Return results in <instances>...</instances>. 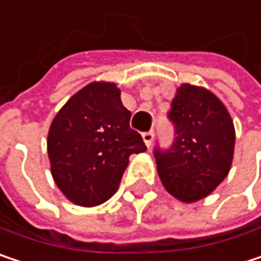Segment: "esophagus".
Wrapping results in <instances>:
<instances>
[{
	"label": "esophagus",
	"mask_w": 261,
	"mask_h": 261,
	"mask_svg": "<svg viewBox=\"0 0 261 261\" xmlns=\"http://www.w3.org/2000/svg\"><path fill=\"white\" fill-rule=\"evenodd\" d=\"M142 137H143V142L146 143V146L149 148V146L152 145V140H154V131H145V133L142 134Z\"/></svg>",
	"instance_id": "esophagus-1"
}]
</instances>
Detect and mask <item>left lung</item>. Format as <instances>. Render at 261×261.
I'll use <instances>...</instances> for the list:
<instances>
[{
	"mask_svg": "<svg viewBox=\"0 0 261 261\" xmlns=\"http://www.w3.org/2000/svg\"><path fill=\"white\" fill-rule=\"evenodd\" d=\"M168 119L174 142L154 146L160 180L182 202L212 193L230 172L234 125L224 104L208 90L181 84L171 102Z\"/></svg>",
	"mask_w": 261,
	"mask_h": 261,
	"instance_id": "8db88e82",
	"label": "left lung"
}]
</instances>
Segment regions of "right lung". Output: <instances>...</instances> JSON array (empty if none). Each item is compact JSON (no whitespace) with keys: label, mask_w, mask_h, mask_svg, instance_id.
<instances>
[{"label":"right lung","mask_w":261,"mask_h":261,"mask_svg":"<svg viewBox=\"0 0 261 261\" xmlns=\"http://www.w3.org/2000/svg\"><path fill=\"white\" fill-rule=\"evenodd\" d=\"M130 118L113 83L86 86L57 113L48 155L54 181L69 201L92 207L118 190L128 157L146 149Z\"/></svg>","instance_id":"1"}]
</instances>
